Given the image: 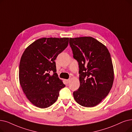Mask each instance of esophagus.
Instances as JSON below:
<instances>
[{"mask_svg":"<svg viewBox=\"0 0 132 132\" xmlns=\"http://www.w3.org/2000/svg\"><path fill=\"white\" fill-rule=\"evenodd\" d=\"M65 81H66V83H67V84H68V82L70 81V80H69V79H66V80H65Z\"/></svg>","mask_w":132,"mask_h":132,"instance_id":"34e87169","label":"esophagus"}]
</instances>
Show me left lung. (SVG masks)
I'll return each instance as SVG.
<instances>
[{
	"instance_id": "left-lung-1",
	"label": "left lung",
	"mask_w": 132,
	"mask_h": 132,
	"mask_svg": "<svg viewBox=\"0 0 132 132\" xmlns=\"http://www.w3.org/2000/svg\"><path fill=\"white\" fill-rule=\"evenodd\" d=\"M73 58L78 62L80 87L74 98L82 106H96L107 96L114 81L111 54L104 45L90 37L70 38Z\"/></svg>"
}]
</instances>
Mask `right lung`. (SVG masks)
<instances>
[{
	"instance_id": "obj_1",
	"label": "right lung",
	"mask_w": 132,
	"mask_h": 132,
	"mask_svg": "<svg viewBox=\"0 0 132 132\" xmlns=\"http://www.w3.org/2000/svg\"><path fill=\"white\" fill-rule=\"evenodd\" d=\"M68 38H43L26 48L19 64V81L33 105L45 108L58 99L65 85L56 74L54 60L68 46ZM51 72H53L51 75Z\"/></svg>"
}]
</instances>
